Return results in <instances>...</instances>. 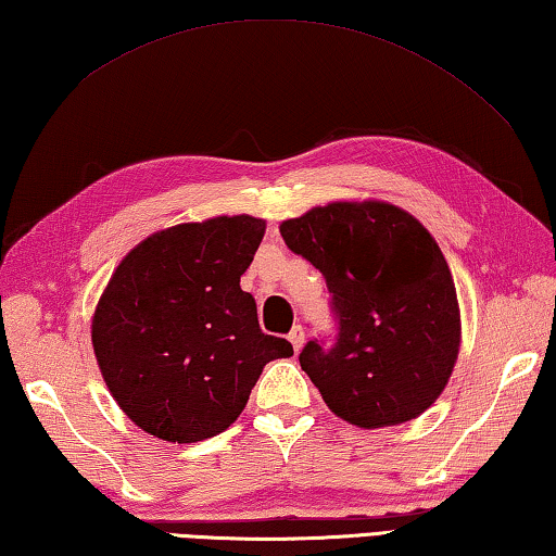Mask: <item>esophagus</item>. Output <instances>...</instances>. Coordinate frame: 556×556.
Masks as SVG:
<instances>
[{
	"label": "esophagus",
	"instance_id": "obj_1",
	"mask_svg": "<svg viewBox=\"0 0 556 556\" xmlns=\"http://www.w3.org/2000/svg\"><path fill=\"white\" fill-rule=\"evenodd\" d=\"M288 339H290V344H293L295 352H300V349H303V344H305V329L300 327V325L293 327V329H290Z\"/></svg>",
	"mask_w": 556,
	"mask_h": 556
}]
</instances>
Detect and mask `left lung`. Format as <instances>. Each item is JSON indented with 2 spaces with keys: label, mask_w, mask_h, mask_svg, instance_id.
<instances>
[{
  "label": "left lung",
  "mask_w": 556,
  "mask_h": 556,
  "mask_svg": "<svg viewBox=\"0 0 556 556\" xmlns=\"http://www.w3.org/2000/svg\"><path fill=\"white\" fill-rule=\"evenodd\" d=\"M288 249L323 273L334 344L307 342L300 366L329 410L364 430L422 415L442 395L462 344L452 270L413 214L332 202L280 224Z\"/></svg>",
  "instance_id": "obj_1"
}]
</instances>
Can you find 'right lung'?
<instances>
[{
  "label": "right lung",
  "instance_id": "add662e5",
  "mask_svg": "<svg viewBox=\"0 0 556 556\" xmlns=\"http://www.w3.org/2000/svg\"><path fill=\"white\" fill-rule=\"evenodd\" d=\"M266 222L237 214L175 224L126 253L92 317L97 364L116 405L165 442L227 430L263 366L293 356L263 334L239 280Z\"/></svg>",
  "mask_w": 556,
  "mask_h": 556
}]
</instances>
